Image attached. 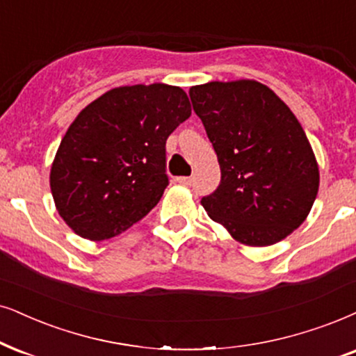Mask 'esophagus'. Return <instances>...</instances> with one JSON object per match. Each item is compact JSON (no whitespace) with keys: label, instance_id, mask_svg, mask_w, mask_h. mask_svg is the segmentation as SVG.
Here are the masks:
<instances>
[{"label":"esophagus","instance_id":"34e87169","mask_svg":"<svg viewBox=\"0 0 356 356\" xmlns=\"http://www.w3.org/2000/svg\"><path fill=\"white\" fill-rule=\"evenodd\" d=\"M193 175H182V177H177L175 179V181L177 182H181V184H186V186H192V182H193Z\"/></svg>","mask_w":356,"mask_h":356}]
</instances>
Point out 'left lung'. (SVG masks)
I'll use <instances>...</instances> for the list:
<instances>
[{"mask_svg":"<svg viewBox=\"0 0 356 356\" xmlns=\"http://www.w3.org/2000/svg\"><path fill=\"white\" fill-rule=\"evenodd\" d=\"M217 152L222 179L202 205L235 240L281 241L304 222L318 191V168L289 106L254 80L210 82L188 90Z\"/></svg>","mask_w":356,"mask_h":356,"instance_id":"left-lung-1","label":"left lung"}]
</instances>
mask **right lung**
<instances>
[{"label": "right lung", "instance_id": "obj_1", "mask_svg": "<svg viewBox=\"0 0 356 356\" xmlns=\"http://www.w3.org/2000/svg\"><path fill=\"white\" fill-rule=\"evenodd\" d=\"M188 116L186 92L164 83L113 88L85 106L51 169L54 202L72 230L102 241L146 217L169 186L165 141Z\"/></svg>", "mask_w": 356, "mask_h": 356}]
</instances>
